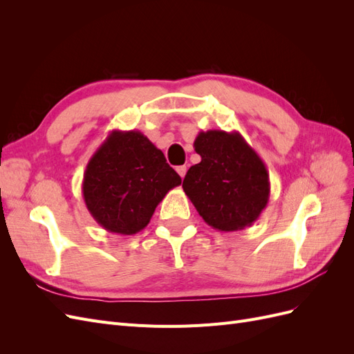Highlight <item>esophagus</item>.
<instances>
[{"instance_id":"34e87169","label":"esophagus","mask_w":354,"mask_h":354,"mask_svg":"<svg viewBox=\"0 0 354 354\" xmlns=\"http://www.w3.org/2000/svg\"><path fill=\"white\" fill-rule=\"evenodd\" d=\"M176 169H177L178 176H180L181 178H185V176H186V171H187V167H186V165H180V167H177Z\"/></svg>"}]
</instances>
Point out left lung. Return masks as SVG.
<instances>
[{"label":"left lung","mask_w":354,"mask_h":354,"mask_svg":"<svg viewBox=\"0 0 354 354\" xmlns=\"http://www.w3.org/2000/svg\"><path fill=\"white\" fill-rule=\"evenodd\" d=\"M194 147L201 162L189 168L183 190L199 216L220 232L252 226L270 196L263 159L238 131H201Z\"/></svg>","instance_id":"1"}]
</instances>
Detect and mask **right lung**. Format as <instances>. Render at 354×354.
I'll return each mask as SVG.
<instances>
[{
	"label": "right lung",
	"mask_w": 354,
	"mask_h": 354,
	"mask_svg": "<svg viewBox=\"0 0 354 354\" xmlns=\"http://www.w3.org/2000/svg\"><path fill=\"white\" fill-rule=\"evenodd\" d=\"M181 178L162 151L137 130H113L90 158L82 180L85 207L111 233L136 234Z\"/></svg>",
	"instance_id": "right-lung-1"
}]
</instances>
